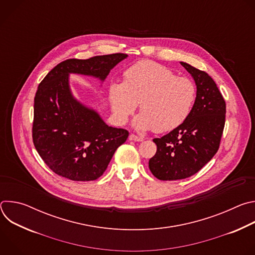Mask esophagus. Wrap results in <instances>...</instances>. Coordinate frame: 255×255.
I'll return each instance as SVG.
<instances>
[{
    "label": "esophagus",
    "mask_w": 255,
    "mask_h": 255,
    "mask_svg": "<svg viewBox=\"0 0 255 255\" xmlns=\"http://www.w3.org/2000/svg\"><path fill=\"white\" fill-rule=\"evenodd\" d=\"M129 139L132 140V141H138V142H141V141L144 140L143 137L137 136V135H135V134H130V135H129Z\"/></svg>",
    "instance_id": "esophagus-1"
}]
</instances>
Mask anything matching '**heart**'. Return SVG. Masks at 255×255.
<instances>
[{
	"instance_id": "b5f03b06",
	"label": "heart",
	"mask_w": 255,
	"mask_h": 255,
	"mask_svg": "<svg viewBox=\"0 0 255 255\" xmlns=\"http://www.w3.org/2000/svg\"><path fill=\"white\" fill-rule=\"evenodd\" d=\"M112 115L118 125L127 123L140 104L133 126L139 131H170L183 124L194 106L195 84L176 77L168 67L150 60L131 65L124 82L113 81L108 88Z\"/></svg>"
}]
</instances>
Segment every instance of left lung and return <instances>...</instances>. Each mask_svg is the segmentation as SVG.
<instances>
[{
	"instance_id": "obj_1",
	"label": "left lung",
	"mask_w": 255,
	"mask_h": 255,
	"mask_svg": "<svg viewBox=\"0 0 255 255\" xmlns=\"http://www.w3.org/2000/svg\"><path fill=\"white\" fill-rule=\"evenodd\" d=\"M197 87L192 111L186 121L161 138H154L157 150L149 159V169L160 180L192 176L219 149L226 104L216 83L205 71L180 61Z\"/></svg>"
}]
</instances>
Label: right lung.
Wrapping results in <instances>:
<instances>
[{"label":"right lung","instance_id":"add662e5","mask_svg":"<svg viewBox=\"0 0 255 255\" xmlns=\"http://www.w3.org/2000/svg\"><path fill=\"white\" fill-rule=\"evenodd\" d=\"M128 55L115 53L89 59H67L51 69L34 98V146L56 174L76 181L99 178L128 131L108 126L95 109L77 100L69 75H83L102 83Z\"/></svg>","mask_w":255,"mask_h":255}]
</instances>
